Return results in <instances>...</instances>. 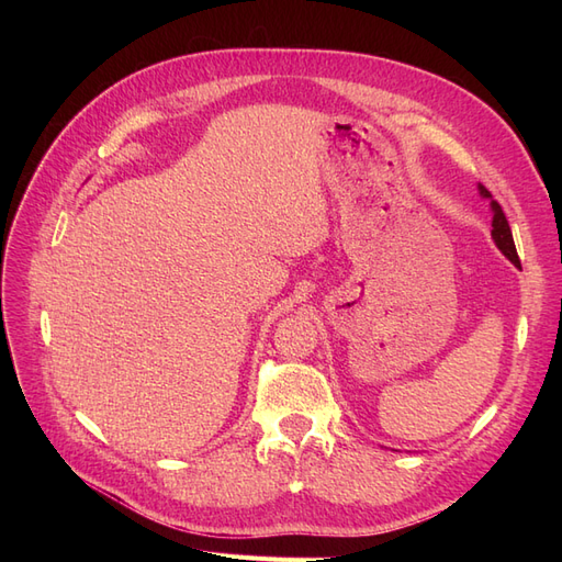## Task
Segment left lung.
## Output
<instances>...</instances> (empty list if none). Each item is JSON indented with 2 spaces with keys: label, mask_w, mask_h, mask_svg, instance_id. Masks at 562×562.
<instances>
[{
  "label": "left lung",
  "mask_w": 562,
  "mask_h": 562,
  "mask_svg": "<svg viewBox=\"0 0 562 562\" xmlns=\"http://www.w3.org/2000/svg\"><path fill=\"white\" fill-rule=\"evenodd\" d=\"M481 194L483 196H492L485 187L481 184ZM492 211H495V217H492V239H495L497 248L506 255L508 260H512L514 265H520L518 260V252H516V244H514V236H512V227H508V220L502 211V206L497 201H492Z\"/></svg>",
  "instance_id": "1"
}]
</instances>
